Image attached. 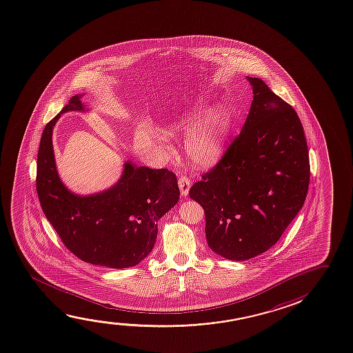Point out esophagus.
Listing matches in <instances>:
<instances>
[{
	"instance_id": "1",
	"label": "esophagus",
	"mask_w": 353,
	"mask_h": 353,
	"mask_svg": "<svg viewBox=\"0 0 353 353\" xmlns=\"http://www.w3.org/2000/svg\"><path fill=\"white\" fill-rule=\"evenodd\" d=\"M190 185H192V183H190V179L188 176H185V174H181V176H179V190H181V194H182V196H188Z\"/></svg>"
}]
</instances>
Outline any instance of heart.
<instances>
[{"label": "heart", "instance_id": "heart-1", "mask_svg": "<svg viewBox=\"0 0 353 353\" xmlns=\"http://www.w3.org/2000/svg\"><path fill=\"white\" fill-rule=\"evenodd\" d=\"M194 123L196 116L188 114L174 121L168 125V132L174 134L192 128L185 141L190 160L201 168H210L223 155L228 130V112L223 109L212 110L193 128Z\"/></svg>", "mask_w": 353, "mask_h": 353}]
</instances>
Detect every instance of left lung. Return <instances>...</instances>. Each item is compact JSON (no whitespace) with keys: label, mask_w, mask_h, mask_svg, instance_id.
Masks as SVG:
<instances>
[{"label":"left lung","mask_w":353,"mask_h":353,"mask_svg":"<svg viewBox=\"0 0 353 353\" xmlns=\"http://www.w3.org/2000/svg\"><path fill=\"white\" fill-rule=\"evenodd\" d=\"M250 114L219 163L190 187L205 212L209 247L231 261L264 253L303 206L310 152L299 114L259 78Z\"/></svg>","instance_id":"8db88e82"}]
</instances>
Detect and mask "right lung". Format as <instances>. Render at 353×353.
Instances as JSON below:
<instances>
[{
	"label": "right lung",
	"mask_w": 353,
	"mask_h": 353,
	"mask_svg": "<svg viewBox=\"0 0 353 353\" xmlns=\"http://www.w3.org/2000/svg\"><path fill=\"white\" fill-rule=\"evenodd\" d=\"M79 99L72 97L43 128L37 165L40 205L65 248L81 261L112 269L137 265L152 252L157 220L179 201L176 174L127 163L109 190L89 196L71 193L56 171L52 128L62 112L84 110Z\"/></svg>",
	"instance_id": "add662e5"
}]
</instances>
